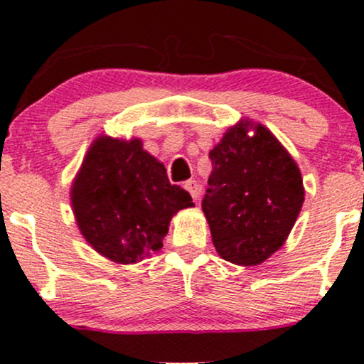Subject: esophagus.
Listing matches in <instances>:
<instances>
[{
  "label": "esophagus",
  "instance_id": "obj_1",
  "mask_svg": "<svg viewBox=\"0 0 364 364\" xmlns=\"http://www.w3.org/2000/svg\"><path fill=\"white\" fill-rule=\"evenodd\" d=\"M185 190L191 195V198L198 200V196H200V185L195 181V179H188V181H185Z\"/></svg>",
  "mask_w": 364,
  "mask_h": 364
}]
</instances>
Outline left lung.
<instances>
[{
    "mask_svg": "<svg viewBox=\"0 0 364 364\" xmlns=\"http://www.w3.org/2000/svg\"><path fill=\"white\" fill-rule=\"evenodd\" d=\"M208 157L212 173L202 210L217 253L236 265L265 262L289 236L304 202L294 159L269 129L252 121L228 129Z\"/></svg>",
    "mask_w": 364,
    "mask_h": 364,
    "instance_id": "left-lung-1",
    "label": "left lung"
}]
</instances>
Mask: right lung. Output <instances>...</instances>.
I'll return each mask as SVG.
<instances>
[{"mask_svg":"<svg viewBox=\"0 0 364 364\" xmlns=\"http://www.w3.org/2000/svg\"><path fill=\"white\" fill-rule=\"evenodd\" d=\"M72 205L83 237L116 263H136L162 248L178 210L193 207L166 168L139 139L99 136L72 188Z\"/></svg>","mask_w":364,"mask_h":364,"instance_id":"obj_1","label":"right lung"}]
</instances>
